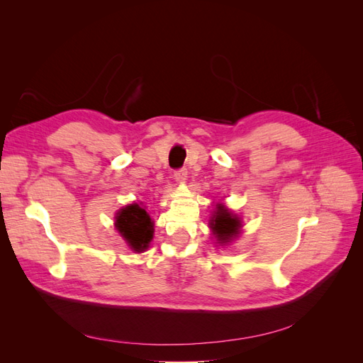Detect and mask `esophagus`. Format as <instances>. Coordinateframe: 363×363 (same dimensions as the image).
I'll list each match as a JSON object with an SVG mask.
<instances>
[{"label":"esophagus","mask_w":363,"mask_h":363,"mask_svg":"<svg viewBox=\"0 0 363 363\" xmlns=\"http://www.w3.org/2000/svg\"><path fill=\"white\" fill-rule=\"evenodd\" d=\"M174 177L177 182H184L186 177H188V169L186 168H180V169H175L174 171Z\"/></svg>","instance_id":"obj_1"}]
</instances>
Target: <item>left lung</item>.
<instances>
[{"label": "left lung", "mask_w": 363, "mask_h": 363, "mask_svg": "<svg viewBox=\"0 0 363 363\" xmlns=\"http://www.w3.org/2000/svg\"><path fill=\"white\" fill-rule=\"evenodd\" d=\"M212 230L216 233L218 240L221 242H228L235 235H238V230L240 227L239 219L230 215V212L224 206H219L215 219H212Z\"/></svg>", "instance_id": "8db88e82"}]
</instances>
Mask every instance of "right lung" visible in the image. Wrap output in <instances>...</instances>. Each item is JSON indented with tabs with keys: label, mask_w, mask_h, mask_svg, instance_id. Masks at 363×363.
<instances>
[{
	"label": "right lung",
	"mask_w": 363,
	"mask_h": 363,
	"mask_svg": "<svg viewBox=\"0 0 363 363\" xmlns=\"http://www.w3.org/2000/svg\"><path fill=\"white\" fill-rule=\"evenodd\" d=\"M118 232L135 251H144L152 239V221L139 204H130L116 215Z\"/></svg>",
	"instance_id": "add662e5"
}]
</instances>
